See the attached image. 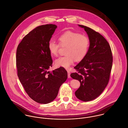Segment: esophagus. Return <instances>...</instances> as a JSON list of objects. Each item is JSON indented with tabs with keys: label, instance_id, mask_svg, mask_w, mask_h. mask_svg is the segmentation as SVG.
I'll use <instances>...</instances> for the list:
<instances>
[{
	"label": "esophagus",
	"instance_id": "obj_1",
	"mask_svg": "<svg viewBox=\"0 0 128 128\" xmlns=\"http://www.w3.org/2000/svg\"><path fill=\"white\" fill-rule=\"evenodd\" d=\"M67 72H68V77L69 78L71 77H70V72L69 71H68Z\"/></svg>",
	"mask_w": 128,
	"mask_h": 128
}]
</instances>
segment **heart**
I'll return each instance as SVG.
<instances>
[{
  "label": "heart",
  "instance_id": "heart-1",
  "mask_svg": "<svg viewBox=\"0 0 128 128\" xmlns=\"http://www.w3.org/2000/svg\"><path fill=\"white\" fill-rule=\"evenodd\" d=\"M59 43L50 40L48 47L52 55L57 56L60 47H66L64 56L60 57L55 60L57 67L68 69L75 60L80 61L87 56L90 47V40L84 34L71 31H67L58 37Z\"/></svg>",
  "mask_w": 128,
  "mask_h": 128
}]
</instances>
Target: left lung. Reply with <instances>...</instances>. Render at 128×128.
<instances>
[{"label": "left lung", "mask_w": 128, "mask_h": 128, "mask_svg": "<svg viewBox=\"0 0 128 128\" xmlns=\"http://www.w3.org/2000/svg\"><path fill=\"white\" fill-rule=\"evenodd\" d=\"M87 32L90 47L87 56L74 68L77 72L70 76L80 81L75 92L79 100L87 102L97 98L104 90L110 79L113 56L110 46L99 32L87 26L79 25Z\"/></svg>", "instance_id": "1"}]
</instances>
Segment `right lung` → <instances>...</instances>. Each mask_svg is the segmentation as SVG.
I'll use <instances>...</instances> for the list:
<instances>
[{"label":"right lung","mask_w":128,"mask_h":128,"mask_svg":"<svg viewBox=\"0 0 128 128\" xmlns=\"http://www.w3.org/2000/svg\"><path fill=\"white\" fill-rule=\"evenodd\" d=\"M57 27L50 24L36 27L24 37L16 50L18 78L28 96L40 104L53 101L68 77L62 67L48 71L53 61L48 45Z\"/></svg>","instance_id":"add662e5"}]
</instances>
